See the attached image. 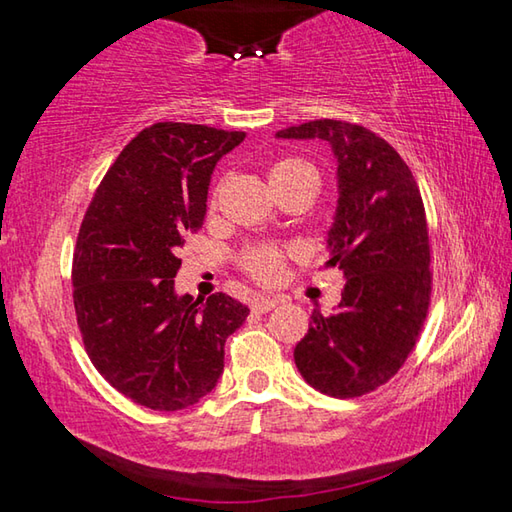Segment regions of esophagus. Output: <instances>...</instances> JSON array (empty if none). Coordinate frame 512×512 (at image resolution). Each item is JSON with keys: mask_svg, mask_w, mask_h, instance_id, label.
I'll return each instance as SVG.
<instances>
[{"mask_svg": "<svg viewBox=\"0 0 512 512\" xmlns=\"http://www.w3.org/2000/svg\"><path fill=\"white\" fill-rule=\"evenodd\" d=\"M280 298H268V296H257L255 300H253V309L255 311H259V314H266V311H271V309H275L277 305H280Z\"/></svg>", "mask_w": 512, "mask_h": 512, "instance_id": "34e87169", "label": "esophagus"}]
</instances>
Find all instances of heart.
<instances>
[{
	"label": "heart",
	"instance_id": "b5f03b06",
	"mask_svg": "<svg viewBox=\"0 0 512 512\" xmlns=\"http://www.w3.org/2000/svg\"><path fill=\"white\" fill-rule=\"evenodd\" d=\"M266 178L273 194L280 196L300 185H316L318 173L314 164L296 158V155H282L266 167ZM214 203V198H212ZM287 250L280 246H253L239 255V264L259 284H275L282 280L284 266H287Z\"/></svg>",
	"mask_w": 512,
	"mask_h": 512
}]
</instances>
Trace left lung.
<instances>
[{
    "instance_id": "8db88e82",
    "label": "left lung",
    "mask_w": 512,
    "mask_h": 512,
    "mask_svg": "<svg viewBox=\"0 0 512 512\" xmlns=\"http://www.w3.org/2000/svg\"><path fill=\"white\" fill-rule=\"evenodd\" d=\"M284 140H325L339 162V207L325 268L345 277L339 309H314L293 359L316 391L361 397L404 366L431 300L429 228L418 183L400 153L368 128L316 119Z\"/></svg>"
}]
</instances>
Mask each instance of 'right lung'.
<instances>
[{"label": "right lung", "instance_id": "obj_1", "mask_svg": "<svg viewBox=\"0 0 512 512\" xmlns=\"http://www.w3.org/2000/svg\"><path fill=\"white\" fill-rule=\"evenodd\" d=\"M246 133L160 121L133 137L103 176L74 248V309L85 352L112 388L153 411L212 391L225 339L250 309L225 293L178 296L185 235L201 230L207 187Z\"/></svg>", "mask_w": 512, "mask_h": 512}]
</instances>
